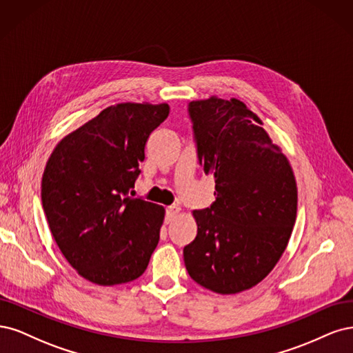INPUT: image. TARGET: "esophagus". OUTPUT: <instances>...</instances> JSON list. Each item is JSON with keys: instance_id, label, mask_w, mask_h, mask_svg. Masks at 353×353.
Instances as JSON below:
<instances>
[{"instance_id": "1", "label": "esophagus", "mask_w": 353, "mask_h": 353, "mask_svg": "<svg viewBox=\"0 0 353 353\" xmlns=\"http://www.w3.org/2000/svg\"><path fill=\"white\" fill-rule=\"evenodd\" d=\"M179 211H180V207H179V205H170V207L167 208V219H165V223H167V224L172 223V221L174 220L176 215L179 214Z\"/></svg>"}]
</instances>
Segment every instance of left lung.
Instances as JSON below:
<instances>
[{
  "label": "left lung",
  "mask_w": 353,
  "mask_h": 353,
  "mask_svg": "<svg viewBox=\"0 0 353 353\" xmlns=\"http://www.w3.org/2000/svg\"><path fill=\"white\" fill-rule=\"evenodd\" d=\"M199 164L214 176L215 201L193 211L195 241L185 246L189 276L220 294L251 289L276 267L296 220L290 163L242 101H192Z\"/></svg>",
  "instance_id": "1"
}]
</instances>
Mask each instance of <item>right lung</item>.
<instances>
[{"label": "right lung", "mask_w": 353, "mask_h": 353, "mask_svg": "<svg viewBox=\"0 0 353 353\" xmlns=\"http://www.w3.org/2000/svg\"><path fill=\"white\" fill-rule=\"evenodd\" d=\"M167 104L123 102L63 138L42 176V207L55 243L83 279L99 286L143 274L160 241L165 210L128 192L145 145Z\"/></svg>", "instance_id": "right-lung-1"}]
</instances>
